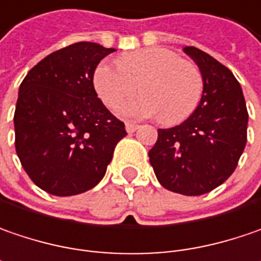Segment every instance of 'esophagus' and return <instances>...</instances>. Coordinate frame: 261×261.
Returning a JSON list of instances; mask_svg holds the SVG:
<instances>
[{
    "instance_id": "1",
    "label": "esophagus",
    "mask_w": 261,
    "mask_h": 261,
    "mask_svg": "<svg viewBox=\"0 0 261 261\" xmlns=\"http://www.w3.org/2000/svg\"><path fill=\"white\" fill-rule=\"evenodd\" d=\"M137 127H139V125L134 124V122H127V124H125V130L128 131V133H134V131L137 130Z\"/></svg>"
}]
</instances>
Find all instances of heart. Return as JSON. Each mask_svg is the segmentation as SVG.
<instances>
[{
	"label": "heart",
	"mask_w": 261,
	"mask_h": 261,
	"mask_svg": "<svg viewBox=\"0 0 261 261\" xmlns=\"http://www.w3.org/2000/svg\"><path fill=\"white\" fill-rule=\"evenodd\" d=\"M93 84L109 109H116L139 88L143 96L121 106L119 114L127 118L158 116L165 125L189 118L204 93V76L198 65L164 47L124 54L118 66L100 63Z\"/></svg>",
	"instance_id": "b5f03b06"
}]
</instances>
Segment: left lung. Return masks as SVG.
<instances>
[{
  "mask_svg": "<svg viewBox=\"0 0 261 261\" xmlns=\"http://www.w3.org/2000/svg\"><path fill=\"white\" fill-rule=\"evenodd\" d=\"M183 50L202 72V99L180 125L158 130L149 161L165 189L198 196L220 186L235 171L247 143L248 112L230 70L196 47Z\"/></svg>",
  "mask_w": 261,
  "mask_h": 261,
  "instance_id": "1",
  "label": "left lung"
}]
</instances>
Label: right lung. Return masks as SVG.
<instances>
[{"label": "right lung", "mask_w": 261, "mask_h": 261, "mask_svg": "<svg viewBox=\"0 0 261 261\" xmlns=\"http://www.w3.org/2000/svg\"><path fill=\"white\" fill-rule=\"evenodd\" d=\"M115 51L75 42L28 72L14 112L16 152L31 180L56 196L90 191L103 178L125 125L97 97L93 76Z\"/></svg>", "instance_id": "right-lung-1"}]
</instances>
